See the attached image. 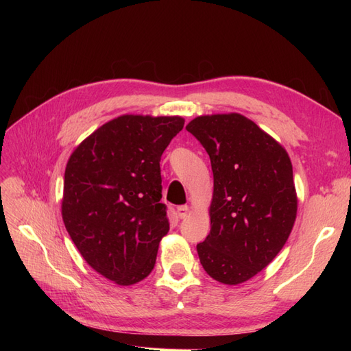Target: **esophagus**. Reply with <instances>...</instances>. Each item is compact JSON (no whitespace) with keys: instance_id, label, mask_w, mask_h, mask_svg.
I'll list each match as a JSON object with an SVG mask.
<instances>
[{"instance_id":"esophagus-1","label":"esophagus","mask_w":351,"mask_h":351,"mask_svg":"<svg viewBox=\"0 0 351 351\" xmlns=\"http://www.w3.org/2000/svg\"><path fill=\"white\" fill-rule=\"evenodd\" d=\"M177 212H178V217L182 218V219H184V218L189 215L190 209H189V206H187V205H182V206H178V208H177Z\"/></svg>"}]
</instances>
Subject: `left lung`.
Here are the masks:
<instances>
[{"label":"left lung","instance_id":"left-lung-1","mask_svg":"<svg viewBox=\"0 0 351 351\" xmlns=\"http://www.w3.org/2000/svg\"><path fill=\"white\" fill-rule=\"evenodd\" d=\"M210 158V232L196 249L214 280L236 285L274 261L293 230L297 195L289 154L246 117L214 114L186 125Z\"/></svg>","mask_w":351,"mask_h":351}]
</instances>
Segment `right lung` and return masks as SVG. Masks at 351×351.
Instances as JSON below:
<instances>
[{
  "label": "right lung",
  "instance_id": "obj_1",
  "mask_svg": "<svg viewBox=\"0 0 351 351\" xmlns=\"http://www.w3.org/2000/svg\"><path fill=\"white\" fill-rule=\"evenodd\" d=\"M182 117L125 114L105 123L71 154L61 214L90 267L119 285L142 281L169 230L159 161L183 129Z\"/></svg>",
  "mask_w": 351,
  "mask_h": 351
}]
</instances>
